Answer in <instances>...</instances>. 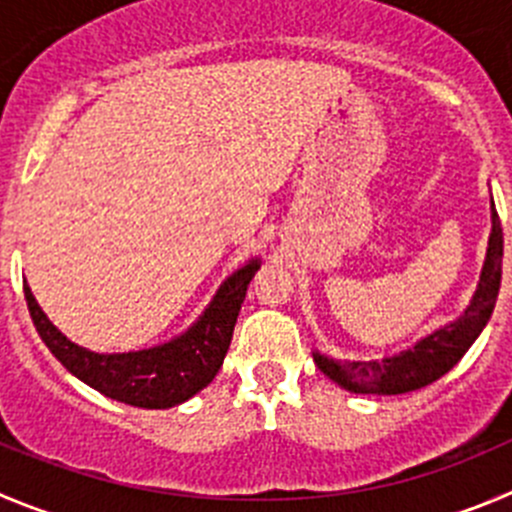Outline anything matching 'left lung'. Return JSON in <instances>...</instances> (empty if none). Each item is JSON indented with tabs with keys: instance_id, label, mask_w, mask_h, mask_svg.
I'll list each match as a JSON object with an SVG mask.
<instances>
[{
	"instance_id": "left-lung-1",
	"label": "left lung",
	"mask_w": 512,
	"mask_h": 512,
	"mask_svg": "<svg viewBox=\"0 0 512 512\" xmlns=\"http://www.w3.org/2000/svg\"><path fill=\"white\" fill-rule=\"evenodd\" d=\"M500 275H503V227H500L493 204V232L487 240V257L482 265L480 283H477L470 305L457 321L429 333L407 351L381 358V361H336V358L315 351V366L328 379L353 394L391 396L422 389L447 374L480 336L493 315L495 300H498Z\"/></svg>"
}]
</instances>
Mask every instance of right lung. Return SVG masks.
<instances>
[{
	"label": "right lung",
	"instance_id": "right-lung-1",
	"mask_svg": "<svg viewBox=\"0 0 512 512\" xmlns=\"http://www.w3.org/2000/svg\"><path fill=\"white\" fill-rule=\"evenodd\" d=\"M257 270L260 260L255 257L232 272L186 333L161 346L128 353H95L78 346L52 326L27 283L25 298L37 333L70 374L108 399L141 409H169L199 394L222 369L247 285Z\"/></svg>",
	"mask_w": 512,
	"mask_h": 512
}]
</instances>
